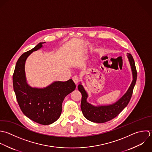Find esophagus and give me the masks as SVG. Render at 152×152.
Returning <instances> with one entry per match:
<instances>
[{"label":"esophagus","instance_id":"obj_1","mask_svg":"<svg viewBox=\"0 0 152 152\" xmlns=\"http://www.w3.org/2000/svg\"><path fill=\"white\" fill-rule=\"evenodd\" d=\"M72 79H73V82H74L76 85L78 83L79 80V78H78V77H77V76H73Z\"/></svg>","mask_w":152,"mask_h":152}]
</instances>
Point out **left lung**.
I'll return each instance as SVG.
<instances>
[{
	"label": "left lung",
	"instance_id": "1",
	"mask_svg": "<svg viewBox=\"0 0 152 152\" xmlns=\"http://www.w3.org/2000/svg\"><path fill=\"white\" fill-rule=\"evenodd\" d=\"M127 56L131 67L133 80L127 92L115 102L109 105H94L88 102L89 96L82 83L78 85V89L82 94L81 110L83 116L89 121L95 123H104L116 117L128 105L130 101L133 91L137 80V71L134 60L130 53Z\"/></svg>",
	"mask_w": 152,
	"mask_h": 152
}]
</instances>
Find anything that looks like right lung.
Masks as SVG:
<instances>
[{
  "instance_id": "right-lung-1",
  "label": "right lung",
  "mask_w": 152,
  "mask_h": 152,
  "mask_svg": "<svg viewBox=\"0 0 152 152\" xmlns=\"http://www.w3.org/2000/svg\"><path fill=\"white\" fill-rule=\"evenodd\" d=\"M43 42L23 53L16 64L13 75L14 92L19 107L28 118L42 125H49L56 121L62 111L64 98L76 89L72 79L65 81H54L44 88L30 86L26 80L25 65L29 56L43 47Z\"/></svg>"
}]
</instances>
